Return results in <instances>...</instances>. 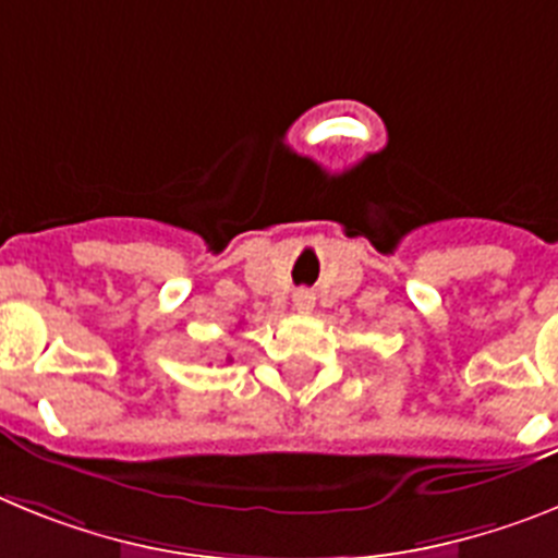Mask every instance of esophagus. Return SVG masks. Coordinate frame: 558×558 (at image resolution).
Instances as JSON below:
<instances>
[{
	"mask_svg": "<svg viewBox=\"0 0 558 558\" xmlns=\"http://www.w3.org/2000/svg\"><path fill=\"white\" fill-rule=\"evenodd\" d=\"M294 308H298V312H312L314 308L312 289H298V292H294Z\"/></svg>",
	"mask_w": 558,
	"mask_h": 558,
	"instance_id": "34e87169",
	"label": "esophagus"
}]
</instances>
